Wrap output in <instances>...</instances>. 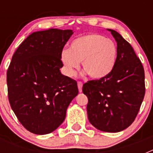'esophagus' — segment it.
I'll use <instances>...</instances> for the list:
<instances>
[{
  "label": "esophagus",
  "mask_w": 153,
  "mask_h": 153,
  "mask_svg": "<svg viewBox=\"0 0 153 153\" xmlns=\"http://www.w3.org/2000/svg\"><path fill=\"white\" fill-rule=\"evenodd\" d=\"M78 89H79V92H82V88H83V83L81 81H78L77 82Z\"/></svg>",
  "instance_id": "1"
}]
</instances>
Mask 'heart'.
I'll return each instance as SVG.
<instances>
[{
	"mask_svg": "<svg viewBox=\"0 0 153 153\" xmlns=\"http://www.w3.org/2000/svg\"><path fill=\"white\" fill-rule=\"evenodd\" d=\"M60 60L67 76H73L79 62L93 79H100L113 72L117 60V47L106 36L90 33L74 39L70 49L63 50Z\"/></svg>",
	"mask_w": 153,
	"mask_h": 153,
	"instance_id": "heart-1",
	"label": "heart"
}]
</instances>
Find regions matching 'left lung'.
<instances>
[{
    "label": "left lung",
    "instance_id": "obj_1",
    "mask_svg": "<svg viewBox=\"0 0 153 153\" xmlns=\"http://www.w3.org/2000/svg\"><path fill=\"white\" fill-rule=\"evenodd\" d=\"M117 43V60L113 72L83 86L88 98L90 123L103 132L126 129L136 119L145 96L144 68L132 46L118 32L108 29Z\"/></svg>",
    "mask_w": 153,
    "mask_h": 153
}]
</instances>
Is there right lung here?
<instances>
[{
  "label": "right lung",
  "mask_w": 153,
  "mask_h": 153,
  "mask_svg": "<svg viewBox=\"0 0 153 153\" xmlns=\"http://www.w3.org/2000/svg\"><path fill=\"white\" fill-rule=\"evenodd\" d=\"M72 34L71 30L34 32L12 56L7 72L8 100L20 123L34 134L57 129L78 94L76 81L60 71V54Z\"/></svg>",
  "instance_id": "1"
}]
</instances>
